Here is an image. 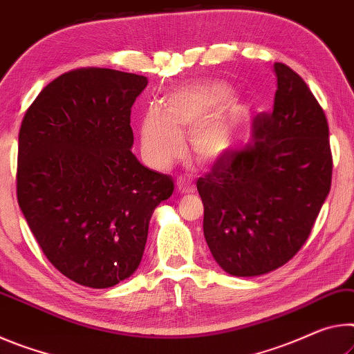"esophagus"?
<instances>
[{"label": "esophagus", "instance_id": "esophagus-1", "mask_svg": "<svg viewBox=\"0 0 354 354\" xmlns=\"http://www.w3.org/2000/svg\"><path fill=\"white\" fill-rule=\"evenodd\" d=\"M177 189L180 191V193L187 194V193H193L194 191V183H193V178L189 176H182L178 177L177 180Z\"/></svg>", "mask_w": 354, "mask_h": 354}]
</instances>
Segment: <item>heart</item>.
Returning a JSON list of instances; mask_svg holds the SVG:
<instances>
[{
    "label": "heart",
    "instance_id": "b5f03b06",
    "mask_svg": "<svg viewBox=\"0 0 354 354\" xmlns=\"http://www.w3.org/2000/svg\"><path fill=\"white\" fill-rule=\"evenodd\" d=\"M230 98L232 91L225 84L194 83L171 92L165 109L150 108L141 124V150L147 163L155 167L171 165L182 153V136L188 133L191 149L201 160L218 158L229 147L240 114L239 106L218 112Z\"/></svg>",
    "mask_w": 354,
    "mask_h": 354
}]
</instances>
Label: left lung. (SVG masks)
Here are the masks:
<instances>
[{"label": "left lung", "instance_id": "8db88e82", "mask_svg": "<svg viewBox=\"0 0 354 354\" xmlns=\"http://www.w3.org/2000/svg\"><path fill=\"white\" fill-rule=\"evenodd\" d=\"M274 73L273 113L257 114L251 141L225 149L198 180L207 245L225 273L239 277L287 263L331 188L326 115L297 72L276 62Z\"/></svg>", "mask_w": 354, "mask_h": 354}]
</instances>
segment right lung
Listing matches in <instances>:
<instances>
[{
    "mask_svg": "<svg viewBox=\"0 0 354 354\" xmlns=\"http://www.w3.org/2000/svg\"><path fill=\"white\" fill-rule=\"evenodd\" d=\"M142 75L77 68L45 86L23 118L17 199L56 270L108 288L141 263L149 221L171 198V176L131 152V106Z\"/></svg>",
    "mask_w": 354,
    "mask_h": 354,
    "instance_id": "right-lung-1",
    "label": "right lung"
}]
</instances>
